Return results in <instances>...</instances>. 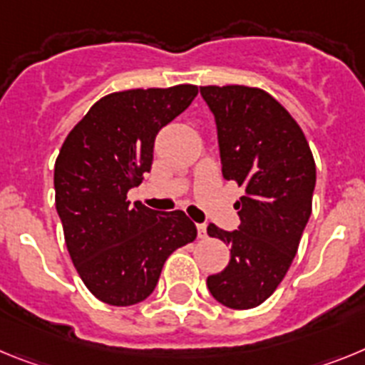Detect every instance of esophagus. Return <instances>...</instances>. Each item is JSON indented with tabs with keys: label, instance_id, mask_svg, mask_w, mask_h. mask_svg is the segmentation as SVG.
Listing matches in <instances>:
<instances>
[{
	"label": "esophagus",
	"instance_id": "obj_1",
	"mask_svg": "<svg viewBox=\"0 0 365 365\" xmlns=\"http://www.w3.org/2000/svg\"><path fill=\"white\" fill-rule=\"evenodd\" d=\"M196 230H198V237H200V239H205V237H207V226H205V224H198Z\"/></svg>",
	"mask_w": 365,
	"mask_h": 365
}]
</instances>
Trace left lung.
<instances>
[{
  "label": "left lung",
  "mask_w": 365,
  "mask_h": 365,
  "mask_svg": "<svg viewBox=\"0 0 365 365\" xmlns=\"http://www.w3.org/2000/svg\"><path fill=\"white\" fill-rule=\"evenodd\" d=\"M215 113L222 176L244 187L235 202L240 226L207 235L231 248L230 264L209 275L211 296L230 309L264 303L296 257L310 213L316 163L305 134L287 108L261 88L202 86Z\"/></svg>",
  "instance_id": "1"
}]
</instances>
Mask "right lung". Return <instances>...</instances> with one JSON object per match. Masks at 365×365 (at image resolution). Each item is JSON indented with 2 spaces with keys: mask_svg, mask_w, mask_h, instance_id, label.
Returning a JSON list of instances; mask_svg holds the SVG:
<instances>
[{
  "mask_svg": "<svg viewBox=\"0 0 365 365\" xmlns=\"http://www.w3.org/2000/svg\"><path fill=\"white\" fill-rule=\"evenodd\" d=\"M198 95L195 84L104 95L73 126L55 161V205L82 283L113 307L147 299L173 252L196 239L183 211L134 205L156 134Z\"/></svg>",
  "mask_w": 365,
  "mask_h": 365,
  "instance_id": "add662e5",
  "label": "right lung"
}]
</instances>
